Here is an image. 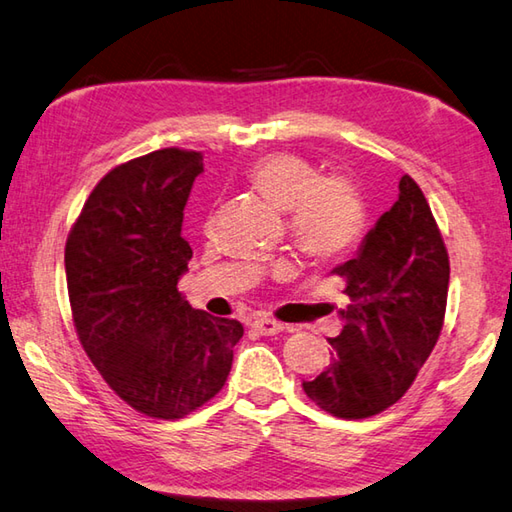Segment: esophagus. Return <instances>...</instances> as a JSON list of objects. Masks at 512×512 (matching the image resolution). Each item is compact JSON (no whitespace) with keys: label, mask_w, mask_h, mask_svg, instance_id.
I'll return each mask as SVG.
<instances>
[{"label":"esophagus","mask_w":512,"mask_h":512,"mask_svg":"<svg viewBox=\"0 0 512 512\" xmlns=\"http://www.w3.org/2000/svg\"><path fill=\"white\" fill-rule=\"evenodd\" d=\"M253 329L259 333V336H275V333H280L284 327L282 322H277L273 318H255Z\"/></svg>","instance_id":"obj_1"}]
</instances>
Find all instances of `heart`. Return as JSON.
Wrapping results in <instances>:
<instances>
[{"instance_id": "heart-1", "label": "heart", "mask_w": 512, "mask_h": 512, "mask_svg": "<svg viewBox=\"0 0 512 512\" xmlns=\"http://www.w3.org/2000/svg\"><path fill=\"white\" fill-rule=\"evenodd\" d=\"M248 181L288 212V230L304 255L336 259L365 235L367 201L349 174H318V167L300 154L273 152L250 165Z\"/></svg>"}]
</instances>
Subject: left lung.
<instances>
[{
	"label": "left lung",
	"instance_id": "1",
	"mask_svg": "<svg viewBox=\"0 0 512 512\" xmlns=\"http://www.w3.org/2000/svg\"><path fill=\"white\" fill-rule=\"evenodd\" d=\"M333 273L349 297L338 311L345 324L338 338H329V367L302 387L331 416L369 418L412 387L441 336L448 304V248L410 174L358 255Z\"/></svg>",
	"mask_w": 512,
	"mask_h": 512
}]
</instances>
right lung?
Returning <instances> with one entry per match:
<instances>
[{
    "instance_id": "1",
    "label": "right lung",
    "mask_w": 512,
    "mask_h": 512,
    "mask_svg": "<svg viewBox=\"0 0 512 512\" xmlns=\"http://www.w3.org/2000/svg\"><path fill=\"white\" fill-rule=\"evenodd\" d=\"M201 152L165 147L109 170L64 246L73 327L100 376L136 412L183 418L219 394L244 336L179 293L192 248L183 208Z\"/></svg>"
}]
</instances>
